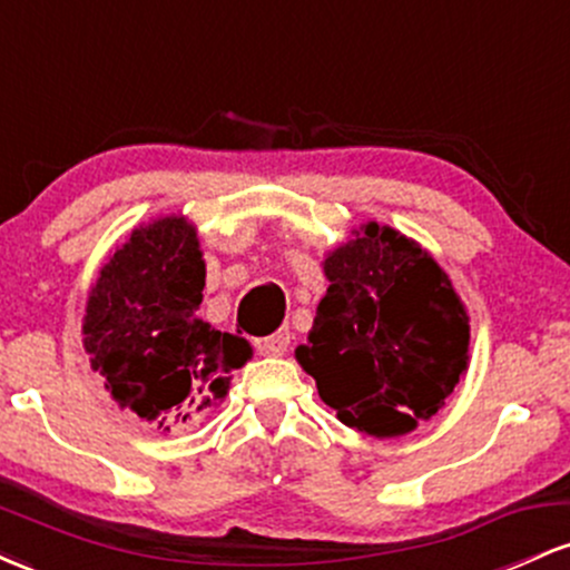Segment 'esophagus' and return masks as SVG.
I'll return each instance as SVG.
<instances>
[{"instance_id": "esophagus-1", "label": "esophagus", "mask_w": 570, "mask_h": 570, "mask_svg": "<svg viewBox=\"0 0 570 570\" xmlns=\"http://www.w3.org/2000/svg\"><path fill=\"white\" fill-rule=\"evenodd\" d=\"M254 345H257V351L265 353V356H284L286 348H289V332L281 330L276 335L259 337L254 340Z\"/></svg>"}]
</instances>
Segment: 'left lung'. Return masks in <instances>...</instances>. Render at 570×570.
<instances>
[{"label":"left lung","mask_w":570,"mask_h":570,"mask_svg":"<svg viewBox=\"0 0 570 570\" xmlns=\"http://www.w3.org/2000/svg\"><path fill=\"white\" fill-rule=\"evenodd\" d=\"M330 289L297 362L345 426L410 434L469 370V313L421 244L367 222L326 254Z\"/></svg>","instance_id":"obj_1"}]
</instances>
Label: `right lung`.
Wrapping results in <instances>:
<instances>
[{"label": "right lung", "instance_id": "right-lung-1", "mask_svg": "<svg viewBox=\"0 0 570 570\" xmlns=\"http://www.w3.org/2000/svg\"><path fill=\"white\" fill-rule=\"evenodd\" d=\"M206 263L185 217L136 227L98 273L82 318L90 367L109 394L155 429H185L222 402L252 358L244 337L198 318Z\"/></svg>", "mask_w": 570, "mask_h": 570}]
</instances>
